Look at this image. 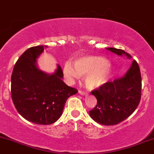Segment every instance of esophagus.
Returning <instances> with one entry per match:
<instances>
[{
  "label": "esophagus",
  "mask_w": 154,
  "mask_h": 154,
  "mask_svg": "<svg viewBox=\"0 0 154 154\" xmlns=\"http://www.w3.org/2000/svg\"><path fill=\"white\" fill-rule=\"evenodd\" d=\"M79 93L80 95H82V96H85V95H87V93H85V91H83V90H79Z\"/></svg>",
  "instance_id": "obj_1"
}]
</instances>
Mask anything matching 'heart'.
<instances>
[{
  "mask_svg": "<svg viewBox=\"0 0 154 154\" xmlns=\"http://www.w3.org/2000/svg\"><path fill=\"white\" fill-rule=\"evenodd\" d=\"M73 66L70 62L64 65V72L68 79L73 80L85 77L86 87L95 89L107 82L112 72V66L105 58L99 56L82 57L75 60Z\"/></svg>",
  "mask_w": 154,
  "mask_h": 154,
  "instance_id": "b5f03b06",
  "label": "heart"
}]
</instances>
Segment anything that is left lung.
<instances>
[{
    "label": "left lung",
    "instance_id": "8db88e82",
    "mask_svg": "<svg viewBox=\"0 0 154 154\" xmlns=\"http://www.w3.org/2000/svg\"><path fill=\"white\" fill-rule=\"evenodd\" d=\"M107 50L119 56L131 55L124 50L109 47ZM142 91V78L137 62L134 60L122 77L114 79L92 91L97 104L89 111L90 117L99 124L114 125L122 122L133 113L139 105Z\"/></svg>",
    "mask_w": 154,
    "mask_h": 154
}]
</instances>
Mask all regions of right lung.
<instances>
[{"mask_svg": "<svg viewBox=\"0 0 154 154\" xmlns=\"http://www.w3.org/2000/svg\"><path fill=\"white\" fill-rule=\"evenodd\" d=\"M47 47L27 49L17 61L11 77V94L16 110L27 121L42 125L55 122L68 98L78 93L62 81L60 65L52 74L39 69L37 58Z\"/></svg>", "mask_w": 154, "mask_h": 154, "instance_id": "obj_1", "label": "right lung"}]
</instances>
